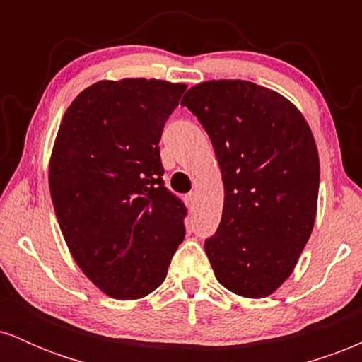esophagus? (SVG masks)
Masks as SVG:
<instances>
[{"instance_id": "esophagus-1", "label": "esophagus", "mask_w": 362, "mask_h": 362, "mask_svg": "<svg viewBox=\"0 0 362 362\" xmlns=\"http://www.w3.org/2000/svg\"><path fill=\"white\" fill-rule=\"evenodd\" d=\"M185 202H187V206L190 207V209H194L195 202H197V194H195V192L187 194V195H185Z\"/></svg>"}]
</instances>
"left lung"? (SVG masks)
<instances>
[{"mask_svg": "<svg viewBox=\"0 0 362 362\" xmlns=\"http://www.w3.org/2000/svg\"><path fill=\"white\" fill-rule=\"evenodd\" d=\"M213 143L224 185L206 240L216 279L245 298L272 294L293 272L317 218L320 160L288 98L245 80L199 83L182 98Z\"/></svg>", "mask_w": 362, "mask_h": 362, "instance_id": "left-lung-1", "label": "left lung"}]
</instances>
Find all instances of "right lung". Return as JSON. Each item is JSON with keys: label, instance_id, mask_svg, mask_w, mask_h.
<instances>
[{"label": "right lung", "instance_id": "obj_1", "mask_svg": "<svg viewBox=\"0 0 362 362\" xmlns=\"http://www.w3.org/2000/svg\"><path fill=\"white\" fill-rule=\"evenodd\" d=\"M187 86L146 78L93 83L66 110L49 163L62 236L115 300L153 293L184 242V202L163 185L160 138Z\"/></svg>", "mask_w": 362, "mask_h": 362}]
</instances>
